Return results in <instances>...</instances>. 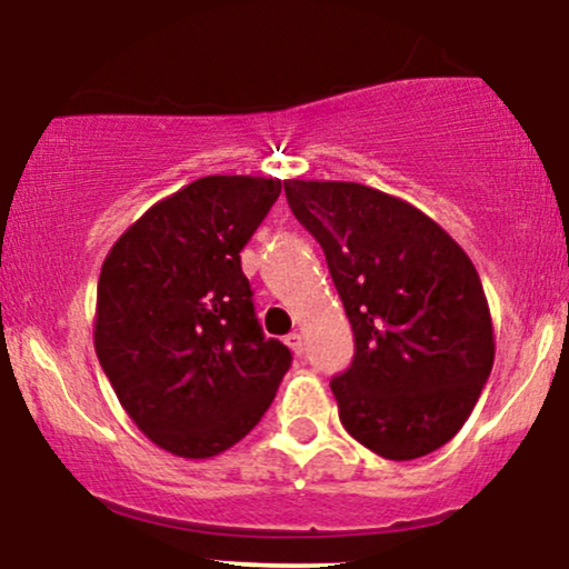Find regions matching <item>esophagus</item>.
Segmentation results:
<instances>
[{"label": "esophagus", "mask_w": 569, "mask_h": 569, "mask_svg": "<svg viewBox=\"0 0 569 569\" xmlns=\"http://www.w3.org/2000/svg\"><path fill=\"white\" fill-rule=\"evenodd\" d=\"M284 343L290 346L292 353H298V357H300V353H303V349H306V343H303V336H300V332H290V336L284 338Z\"/></svg>", "instance_id": "34e87169"}]
</instances>
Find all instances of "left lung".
Wrapping results in <instances>:
<instances>
[{
  "instance_id": "left-lung-1",
  "label": "left lung",
  "mask_w": 569,
  "mask_h": 569,
  "mask_svg": "<svg viewBox=\"0 0 569 569\" xmlns=\"http://www.w3.org/2000/svg\"><path fill=\"white\" fill-rule=\"evenodd\" d=\"M287 204L322 244L353 330L330 380L340 423L367 450L412 460L450 442L496 359L471 258L418 207L346 180H287Z\"/></svg>"
}]
</instances>
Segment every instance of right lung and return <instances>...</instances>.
I'll return each mask as SVG.
<instances>
[{
	"instance_id": "1",
	"label": "right lung",
	"mask_w": 569,
	"mask_h": 569,
	"mask_svg": "<svg viewBox=\"0 0 569 569\" xmlns=\"http://www.w3.org/2000/svg\"><path fill=\"white\" fill-rule=\"evenodd\" d=\"M277 178L207 176L146 210L103 260L96 353L124 412L178 458H212L269 410L292 353L258 325L242 247Z\"/></svg>"
}]
</instances>
